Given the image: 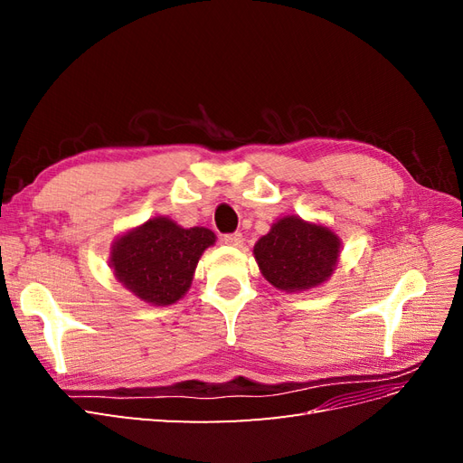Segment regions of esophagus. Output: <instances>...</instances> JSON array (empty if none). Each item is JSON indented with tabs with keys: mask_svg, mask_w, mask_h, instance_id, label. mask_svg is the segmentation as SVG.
Masks as SVG:
<instances>
[{
	"mask_svg": "<svg viewBox=\"0 0 463 463\" xmlns=\"http://www.w3.org/2000/svg\"><path fill=\"white\" fill-rule=\"evenodd\" d=\"M222 241L230 245V247H241L243 245V235L240 232L226 233V235H222Z\"/></svg>",
	"mask_w": 463,
	"mask_h": 463,
	"instance_id": "esophagus-1",
	"label": "esophagus"
}]
</instances>
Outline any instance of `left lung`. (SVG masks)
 <instances>
[{
  "mask_svg": "<svg viewBox=\"0 0 463 463\" xmlns=\"http://www.w3.org/2000/svg\"><path fill=\"white\" fill-rule=\"evenodd\" d=\"M340 257V240L328 228L286 216L255 245L262 276L286 291L309 289L325 282Z\"/></svg>",
  "mask_w": 463,
  "mask_h": 463,
  "instance_id": "1",
  "label": "left lung"
}]
</instances>
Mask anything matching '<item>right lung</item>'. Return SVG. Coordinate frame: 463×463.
Masks as SVG:
<instances>
[{
    "label": "right lung",
    "instance_id": "obj_1",
    "mask_svg": "<svg viewBox=\"0 0 463 463\" xmlns=\"http://www.w3.org/2000/svg\"><path fill=\"white\" fill-rule=\"evenodd\" d=\"M216 241L206 228L184 230L167 218L148 220L116 241L111 266L119 282L152 305H172L191 286L204 249Z\"/></svg>",
    "mask_w": 463,
    "mask_h": 463
}]
</instances>
